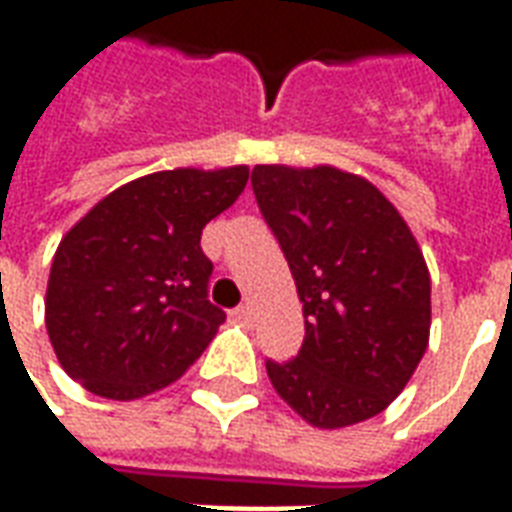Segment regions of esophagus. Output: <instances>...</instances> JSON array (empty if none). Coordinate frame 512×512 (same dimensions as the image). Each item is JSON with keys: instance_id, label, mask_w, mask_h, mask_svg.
<instances>
[{"instance_id": "34e87169", "label": "esophagus", "mask_w": 512, "mask_h": 512, "mask_svg": "<svg viewBox=\"0 0 512 512\" xmlns=\"http://www.w3.org/2000/svg\"><path fill=\"white\" fill-rule=\"evenodd\" d=\"M233 315L241 323H252V318H255V310H252V304H241V307H238V310H235Z\"/></svg>"}]
</instances>
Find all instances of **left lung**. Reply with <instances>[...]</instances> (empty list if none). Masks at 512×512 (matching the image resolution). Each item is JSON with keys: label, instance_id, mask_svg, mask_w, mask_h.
<instances>
[{"label": "left lung", "instance_id": "left-lung-1", "mask_svg": "<svg viewBox=\"0 0 512 512\" xmlns=\"http://www.w3.org/2000/svg\"><path fill=\"white\" fill-rule=\"evenodd\" d=\"M252 189L296 279L304 343L266 362L277 395L312 428L381 414L430 337V274L417 238L362 175L332 164H257Z\"/></svg>", "mask_w": 512, "mask_h": 512}]
</instances>
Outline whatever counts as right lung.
<instances>
[{
    "label": "right lung",
    "mask_w": 512,
    "mask_h": 512,
    "mask_svg": "<svg viewBox=\"0 0 512 512\" xmlns=\"http://www.w3.org/2000/svg\"><path fill=\"white\" fill-rule=\"evenodd\" d=\"M246 180L244 164L153 172L106 194L62 235L46 332L73 381L106 400H136L200 359L227 318L208 301L202 227Z\"/></svg>",
    "instance_id": "obj_1"
}]
</instances>
